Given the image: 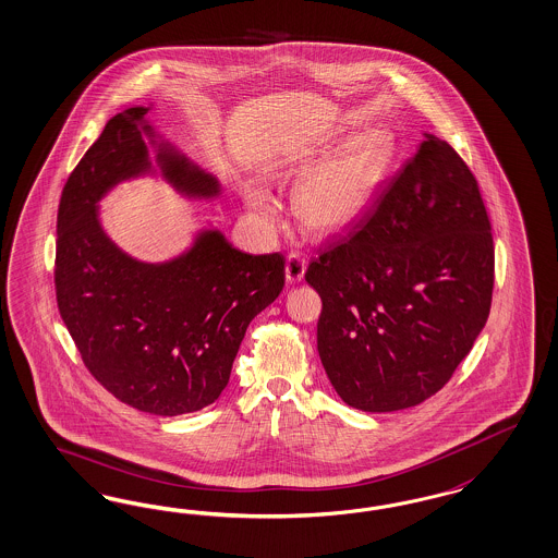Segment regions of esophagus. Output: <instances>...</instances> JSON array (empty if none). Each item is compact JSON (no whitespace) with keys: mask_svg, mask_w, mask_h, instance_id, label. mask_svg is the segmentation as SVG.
Here are the masks:
<instances>
[{"mask_svg":"<svg viewBox=\"0 0 558 558\" xmlns=\"http://www.w3.org/2000/svg\"><path fill=\"white\" fill-rule=\"evenodd\" d=\"M306 258L291 252L288 256V263H286V277H288L289 283H300L306 275Z\"/></svg>","mask_w":558,"mask_h":558,"instance_id":"34e87169","label":"esophagus"}]
</instances>
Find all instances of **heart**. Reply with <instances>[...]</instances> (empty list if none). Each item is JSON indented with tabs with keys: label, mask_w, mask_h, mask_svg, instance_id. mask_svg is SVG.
I'll return each mask as SVG.
<instances>
[{
	"label": "heart",
	"mask_w": 558,
	"mask_h": 558,
	"mask_svg": "<svg viewBox=\"0 0 558 558\" xmlns=\"http://www.w3.org/2000/svg\"><path fill=\"white\" fill-rule=\"evenodd\" d=\"M392 162V142L372 131L351 140L314 166L295 189L293 211L302 226L316 234H339L351 228L369 207ZM248 203L256 211H270L267 191L251 186Z\"/></svg>",
	"instance_id": "heart-1"
}]
</instances>
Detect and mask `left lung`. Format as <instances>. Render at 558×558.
Returning a JSON list of instances; mask_svg holds the SVG:
<instances>
[{
  "mask_svg": "<svg viewBox=\"0 0 558 558\" xmlns=\"http://www.w3.org/2000/svg\"><path fill=\"white\" fill-rule=\"evenodd\" d=\"M306 281L323 300L326 376L349 407L392 413L439 392L485 328L495 286L490 221L466 162L425 133Z\"/></svg>",
  "mask_w": 558,
  "mask_h": 558,
  "instance_id": "left-lung-1",
  "label": "left lung"
}]
</instances>
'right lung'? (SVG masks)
Instances as JSON below:
<instances>
[{"instance_id":"1","label":"right lung","mask_w":558,"mask_h":558,"mask_svg":"<svg viewBox=\"0 0 558 558\" xmlns=\"http://www.w3.org/2000/svg\"><path fill=\"white\" fill-rule=\"evenodd\" d=\"M126 108L73 168L57 214L54 293L63 323L94 379L142 413L177 416L216 402L256 314L286 286V258L235 251L203 230L191 251L149 265L105 234L98 201L121 180L151 170L189 197H216L219 182L189 162Z\"/></svg>"}]
</instances>
